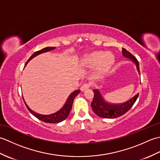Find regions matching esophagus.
I'll list each match as a JSON object with an SVG mask.
<instances>
[{
    "label": "esophagus",
    "mask_w": 160,
    "mask_h": 160,
    "mask_svg": "<svg viewBox=\"0 0 160 160\" xmlns=\"http://www.w3.org/2000/svg\"><path fill=\"white\" fill-rule=\"evenodd\" d=\"M89 87H90V84L84 83V84H82V85L80 87V91H84L85 90L89 89Z\"/></svg>",
    "instance_id": "1"
}]
</instances>
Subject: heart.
Instances as JSON below:
<instances>
[{
	"label": "heart",
	"instance_id": "obj_1",
	"mask_svg": "<svg viewBox=\"0 0 160 160\" xmlns=\"http://www.w3.org/2000/svg\"><path fill=\"white\" fill-rule=\"evenodd\" d=\"M115 61V56L111 52L105 53L103 51H95L84 56L81 61V64L88 67L97 65V73L99 75H104L109 71Z\"/></svg>",
	"mask_w": 160,
	"mask_h": 160
}]
</instances>
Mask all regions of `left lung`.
I'll return each instance as SVG.
<instances>
[{
    "mask_svg": "<svg viewBox=\"0 0 160 160\" xmlns=\"http://www.w3.org/2000/svg\"><path fill=\"white\" fill-rule=\"evenodd\" d=\"M122 55L129 61H131L134 63L138 72L140 76V65H139L138 60L130 52L124 48L122 49ZM93 91L94 93V97L91 106L93 108V112L98 116L103 118H115L124 115L132 107L139 96V93H138L131 99L124 102L111 103L105 100L100 89H93Z\"/></svg>",
    "mask_w": 160,
    "mask_h": 160,
    "instance_id": "8db88e82",
    "label": "left lung"
}]
</instances>
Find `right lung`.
Masks as SVG:
<instances>
[{
  "label": "right lung",
  "instance_id": "add662e5",
  "mask_svg": "<svg viewBox=\"0 0 160 160\" xmlns=\"http://www.w3.org/2000/svg\"><path fill=\"white\" fill-rule=\"evenodd\" d=\"M55 49H56V47H45V48H44L41 50L38 51V52L33 53L32 54V56L29 58L28 61H27L25 66L28 64V63L29 62L30 60L33 58H35L36 56L40 55V54L50 52V51L53 50ZM80 92V91H79V90H75L74 91H73V92L69 95V96L68 97L66 102L64 103L63 107L61 108L60 110L55 112V113H52V114H49V115H42V114H40V113H36V112H35V111H33L31 108H30L28 106V104H26L25 101H24V102H25L27 108H28V109L29 110L30 113H31L33 115V116H35L36 118L39 119L40 120L47 122V123H59V122H62L63 120H65V119L68 117V115H69L70 111L71 110V108H72L74 98L78 96V94ZM23 100H24V98H23Z\"/></svg>",
  "mask_w": 160,
  "mask_h": 160
}]
</instances>
